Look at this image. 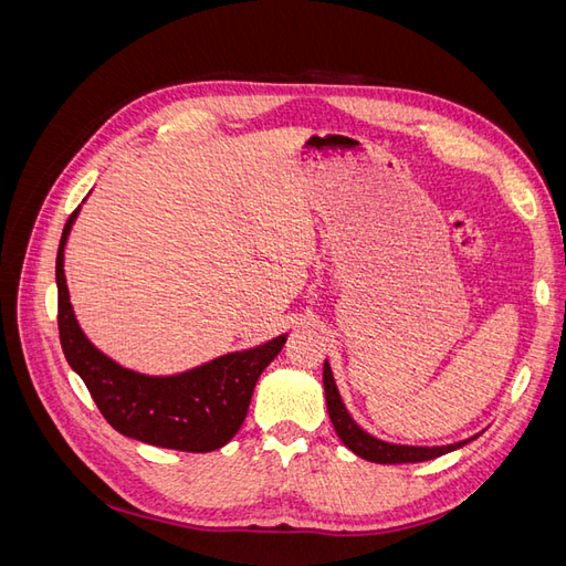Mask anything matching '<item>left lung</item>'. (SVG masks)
<instances>
[{"mask_svg":"<svg viewBox=\"0 0 566 566\" xmlns=\"http://www.w3.org/2000/svg\"><path fill=\"white\" fill-rule=\"evenodd\" d=\"M323 387H325V403H328V413L335 424L337 437L347 449H352L356 455H361L370 462H382V465H397V462H422V460H432L449 451H455L460 447H465L468 441H472V439H465L458 443H449V447H399V443H387L382 439L370 437L354 422L349 410L339 399V391H337L328 361L323 364Z\"/></svg>","mask_w":566,"mask_h":566,"instance_id":"obj_1","label":"left lung"}]
</instances>
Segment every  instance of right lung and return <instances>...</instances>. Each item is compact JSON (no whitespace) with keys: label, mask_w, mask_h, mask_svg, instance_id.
<instances>
[{"label":"right lung","mask_w":566,"mask_h":566,"mask_svg":"<svg viewBox=\"0 0 566 566\" xmlns=\"http://www.w3.org/2000/svg\"><path fill=\"white\" fill-rule=\"evenodd\" d=\"M80 208L67 217L56 254L59 335L67 364L87 385L98 410L119 434L153 447L208 453L241 430L262 370L285 345L281 335L264 345L219 356L169 378L134 373L98 352L75 318L63 273V250Z\"/></svg>","instance_id":"1"}]
</instances>
